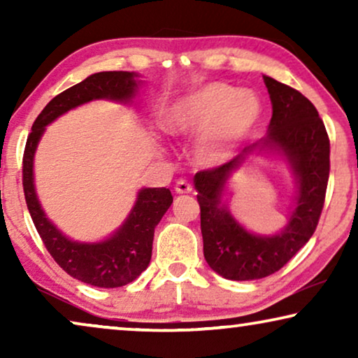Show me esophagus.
<instances>
[{"label": "esophagus", "instance_id": "obj_1", "mask_svg": "<svg viewBox=\"0 0 358 358\" xmlns=\"http://www.w3.org/2000/svg\"><path fill=\"white\" fill-rule=\"evenodd\" d=\"M174 190L178 194H190L192 192V185H190L187 180H178V182H176Z\"/></svg>", "mask_w": 358, "mask_h": 358}]
</instances>
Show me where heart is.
I'll list each match as a JSON object with an SVG mask.
<instances>
[{"instance_id": "obj_1", "label": "heart", "mask_w": 358, "mask_h": 358, "mask_svg": "<svg viewBox=\"0 0 358 358\" xmlns=\"http://www.w3.org/2000/svg\"><path fill=\"white\" fill-rule=\"evenodd\" d=\"M262 101L256 92L212 81L174 102L164 127L174 135H200L195 158L205 166L231 158L261 124Z\"/></svg>"}]
</instances>
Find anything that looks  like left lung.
<instances>
[{
  "label": "left lung",
  "instance_id": "1",
  "mask_svg": "<svg viewBox=\"0 0 358 358\" xmlns=\"http://www.w3.org/2000/svg\"><path fill=\"white\" fill-rule=\"evenodd\" d=\"M272 104L267 135L229 163L194 176L200 205L203 256L228 280H257L280 271L315 233L329 179V138L316 107L301 92L264 75ZM254 154L282 160L296 182L287 224L277 234L248 230L227 207L232 174Z\"/></svg>",
  "mask_w": 358,
  "mask_h": 358
}]
</instances>
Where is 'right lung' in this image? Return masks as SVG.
Masks as SVG:
<instances>
[{
    "label": "right lung",
    "mask_w": 358,
    "mask_h": 358,
    "mask_svg": "<svg viewBox=\"0 0 358 358\" xmlns=\"http://www.w3.org/2000/svg\"><path fill=\"white\" fill-rule=\"evenodd\" d=\"M135 71H99L53 97L34 122L22 161V184L29 213L55 262L76 280L101 288L134 282L148 267L155 228L173 203L166 187H141L124 223L101 241H76L66 236L42 208L34 179V158L47 127L68 110L91 101L134 104L145 85Z\"/></svg>",
    "instance_id": "right-lung-1"
}]
</instances>
